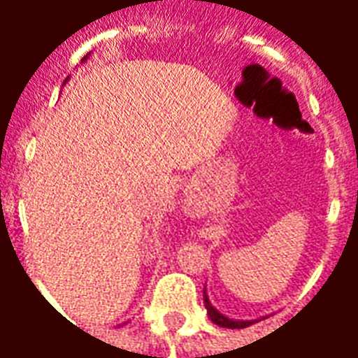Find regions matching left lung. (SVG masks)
I'll list each match as a JSON object with an SVG mask.
<instances>
[{
  "label": "left lung",
  "instance_id": "obj_1",
  "mask_svg": "<svg viewBox=\"0 0 358 358\" xmlns=\"http://www.w3.org/2000/svg\"><path fill=\"white\" fill-rule=\"evenodd\" d=\"M203 301H205V308H207V313H209V318L213 320V322L217 324V326H222V328H232V330H236V328H248V326H251V324H253V320H232V318H228V316L220 315L217 308L210 305L207 293L203 295Z\"/></svg>",
  "mask_w": 358,
  "mask_h": 358
}]
</instances>
